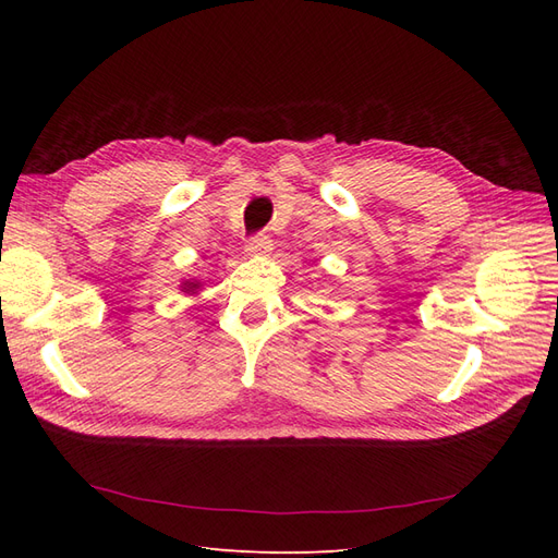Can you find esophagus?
Segmentation results:
<instances>
[{
    "instance_id": "obj_1",
    "label": "esophagus",
    "mask_w": 558,
    "mask_h": 558,
    "mask_svg": "<svg viewBox=\"0 0 558 558\" xmlns=\"http://www.w3.org/2000/svg\"><path fill=\"white\" fill-rule=\"evenodd\" d=\"M246 251H248V253H253V256H256V253H267V251H272V240H269L267 234H263V232L251 234V238L246 240Z\"/></svg>"
}]
</instances>
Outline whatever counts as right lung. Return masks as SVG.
Segmentation results:
<instances>
[{
    "instance_id": "add662e5",
    "label": "right lung",
    "mask_w": 558,
    "mask_h": 558,
    "mask_svg": "<svg viewBox=\"0 0 558 558\" xmlns=\"http://www.w3.org/2000/svg\"><path fill=\"white\" fill-rule=\"evenodd\" d=\"M189 289H197V283H189Z\"/></svg>"
}]
</instances>
